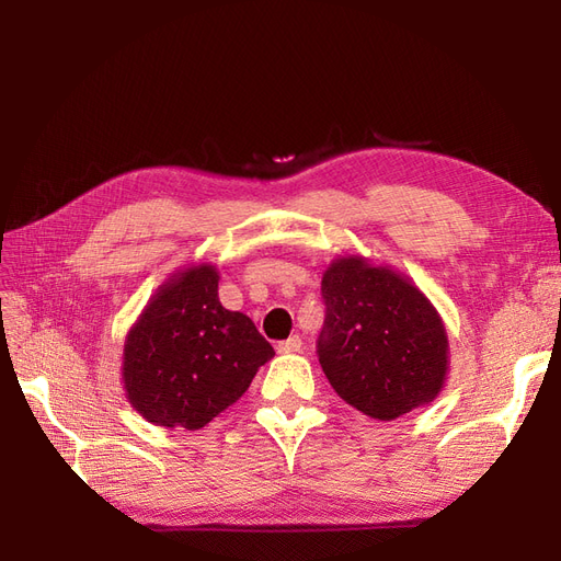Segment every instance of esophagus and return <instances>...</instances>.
Segmentation results:
<instances>
[{"label": "esophagus", "mask_w": 561, "mask_h": 561, "mask_svg": "<svg viewBox=\"0 0 561 561\" xmlns=\"http://www.w3.org/2000/svg\"><path fill=\"white\" fill-rule=\"evenodd\" d=\"M297 351H301V339H299V334H295V336H290V339H285V342L278 344V353H297Z\"/></svg>", "instance_id": "esophagus-1"}]
</instances>
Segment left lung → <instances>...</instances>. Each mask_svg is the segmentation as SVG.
Masks as SVG:
<instances>
[{
	"instance_id": "obj_1",
	"label": "left lung",
	"mask_w": 561,
	"mask_h": 561,
	"mask_svg": "<svg viewBox=\"0 0 561 561\" xmlns=\"http://www.w3.org/2000/svg\"><path fill=\"white\" fill-rule=\"evenodd\" d=\"M320 290L318 360L339 398L379 421L435 400L449 365L447 330L410 278L351 254L328 266Z\"/></svg>"
}]
</instances>
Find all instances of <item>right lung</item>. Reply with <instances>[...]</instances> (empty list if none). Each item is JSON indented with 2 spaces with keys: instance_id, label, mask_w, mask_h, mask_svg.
Returning a JSON list of instances; mask_svg holds the SVG:
<instances>
[{
  "instance_id": "1",
  "label": "right lung",
  "mask_w": 561,
  "mask_h": 561,
  "mask_svg": "<svg viewBox=\"0 0 561 561\" xmlns=\"http://www.w3.org/2000/svg\"><path fill=\"white\" fill-rule=\"evenodd\" d=\"M217 268L196 264L168 278L124 344L128 402L149 423L198 431L239 400L274 348L217 297Z\"/></svg>"
}]
</instances>
